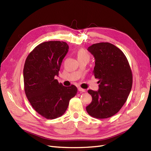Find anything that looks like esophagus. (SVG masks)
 <instances>
[{
	"instance_id": "1",
	"label": "esophagus",
	"mask_w": 151,
	"mask_h": 151,
	"mask_svg": "<svg viewBox=\"0 0 151 151\" xmlns=\"http://www.w3.org/2000/svg\"><path fill=\"white\" fill-rule=\"evenodd\" d=\"M78 91H80V92H84V93L86 92V90L84 89H82L81 88H78Z\"/></svg>"
}]
</instances>
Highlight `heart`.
<instances>
[{
  "label": "heart",
  "mask_w": 151,
  "mask_h": 151,
  "mask_svg": "<svg viewBox=\"0 0 151 151\" xmlns=\"http://www.w3.org/2000/svg\"><path fill=\"white\" fill-rule=\"evenodd\" d=\"M77 58H89V55L88 53L84 49H80L77 52Z\"/></svg>",
  "instance_id": "obj_1"
}]
</instances>
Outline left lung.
<instances>
[{"label":"left lung","mask_w":151,"mask_h":151,"mask_svg":"<svg viewBox=\"0 0 151 151\" xmlns=\"http://www.w3.org/2000/svg\"><path fill=\"white\" fill-rule=\"evenodd\" d=\"M95 58L93 74L98 81L97 91L88 90L92 102L86 107L91 116L99 119L115 115L126 102L132 86V73L124 53L109 43L88 47Z\"/></svg>","instance_id":"left-lung-1"}]
</instances>
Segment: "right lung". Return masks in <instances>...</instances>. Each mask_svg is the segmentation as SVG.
Here are the masks:
<instances>
[{"label":"right lung","instance_id":"obj_1","mask_svg":"<svg viewBox=\"0 0 151 151\" xmlns=\"http://www.w3.org/2000/svg\"><path fill=\"white\" fill-rule=\"evenodd\" d=\"M68 51L67 43L50 41L38 45L27 57L23 77L24 91L31 106L47 119L63 115L77 93L74 85L63 86L55 77Z\"/></svg>","mask_w":151,"mask_h":151}]
</instances>
